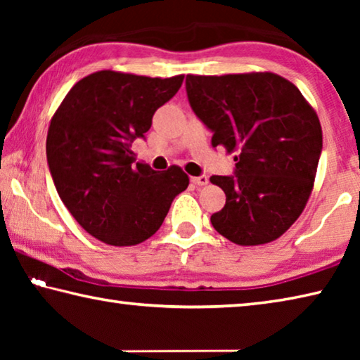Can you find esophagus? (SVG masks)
<instances>
[{"label":"esophagus","mask_w":360,"mask_h":360,"mask_svg":"<svg viewBox=\"0 0 360 360\" xmlns=\"http://www.w3.org/2000/svg\"><path fill=\"white\" fill-rule=\"evenodd\" d=\"M192 182L195 186H206V184H208V178H206L205 174L195 176V178H192Z\"/></svg>","instance_id":"34e87169"}]
</instances>
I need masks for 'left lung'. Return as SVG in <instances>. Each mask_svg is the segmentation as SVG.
<instances>
[{"label": "left lung", "instance_id": "1", "mask_svg": "<svg viewBox=\"0 0 360 360\" xmlns=\"http://www.w3.org/2000/svg\"><path fill=\"white\" fill-rule=\"evenodd\" d=\"M188 103L212 131V148L235 155V176H211L225 206L211 216L240 246L275 241L311 195L322 150L318 114L294 84L275 72L187 75Z\"/></svg>", "mask_w": 360, "mask_h": 360}]
</instances>
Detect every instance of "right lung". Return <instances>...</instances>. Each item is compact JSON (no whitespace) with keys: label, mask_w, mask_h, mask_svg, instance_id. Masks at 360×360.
Here are the masks:
<instances>
[{"label":"right lung","mask_w":360,"mask_h":360,"mask_svg":"<svg viewBox=\"0 0 360 360\" xmlns=\"http://www.w3.org/2000/svg\"><path fill=\"white\" fill-rule=\"evenodd\" d=\"M184 75L148 77L103 70L72 85L49 125L53 184L81 227L106 245L135 246L160 229L188 186L178 165L158 173L136 163L133 139L178 92Z\"/></svg>","instance_id":"1"}]
</instances>
